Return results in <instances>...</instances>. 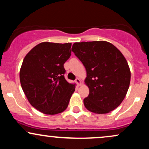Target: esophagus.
Masks as SVG:
<instances>
[{"label":"esophagus","instance_id":"obj_1","mask_svg":"<svg viewBox=\"0 0 149 149\" xmlns=\"http://www.w3.org/2000/svg\"><path fill=\"white\" fill-rule=\"evenodd\" d=\"M76 83H77V85H78V86L81 85V80H80V78H77L76 80Z\"/></svg>","mask_w":149,"mask_h":149}]
</instances>
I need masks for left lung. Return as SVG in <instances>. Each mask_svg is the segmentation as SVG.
Masks as SVG:
<instances>
[{"instance_id": "obj_1", "label": "left lung", "mask_w": 149, "mask_h": 149, "mask_svg": "<svg viewBox=\"0 0 149 149\" xmlns=\"http://www.w3.org/2000/svg\"><path fill=\"white\" fill-rule=\"evenodd\" d=\"M71 50L86 69L85 84L90 93L83 100L85 108L98 114L113 111L123 101L130 83V69L123 54L104 40L75 42Z\"/></svg>"}]
</instances>
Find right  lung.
<instances>
[{"label":"right lung","mask_w":149,"mask_h":149,"mask_svg":"<svg viewBox=\"0 0 149 149\" xmlns=\"http://www.w3.org/2000/svg\"><path fill=\"white\" fill-rule=\"evenodd\" d=\"M71 42H42L27 53L19 71L22 90L40 112L55 115L69 105L76 84L64 78V64L71 54Z\"/></svg>","instance_id":"obj_1"}]
</instances>
